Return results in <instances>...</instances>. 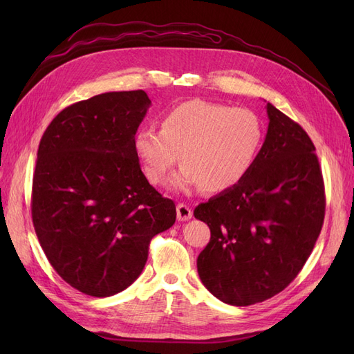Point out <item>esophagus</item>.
Masks as SVG:
<instances>
[{"instance_id": "obj_1", "label": "esophagus", "mask_w": 354, "mask_h": 354, "mask_svg": "<svg viewBox=\"0 0 354 354\" xmlns=\"http://www.w3.org/2000/svg\"><path fill=\"white\" fill-rule=\"evenodd\" d=\"M192 216H194V211H192V208L189 205H186V203H178L177 205V218L180 221H187L192 218Z\"/></svg>"}]
</instances>
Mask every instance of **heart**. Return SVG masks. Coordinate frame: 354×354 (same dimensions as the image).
Wrapping results in <instances>:
<instances>
[{
	"label": "heart",
	"instance_id": "b5f03b06",
	"mask_svg": "<svg viewBox=\"0 0 354 354\" xmlns=\"http://www.w3.org/2000/svg\"><path fill=\"white\" fill-rule=\"evenodd\" d=\"M263 143L264 125L255 112L199 99L165 112L160 130L143 127L134 136L136 155L152 185H162L180 158L183 168L174 186L205 192L236 186L255 165Z\"/></svg>",
	"mask_w": 354,
	"mask_h": 354
}]
</instances>
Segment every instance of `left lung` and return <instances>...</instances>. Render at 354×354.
Listing matches in <instances>:
<instances>
[{
  "label": "left lung",
  "instance_id": "8db88e82",
  "mask_svg": "<svg viewBox=\"0 0 354 354\" xmlns=\"http://www.w3.org/2000/svg\"><path fill=\"white\" fill-rule=\"evenodd\" d=\"M266 109L269 127L250 174L194 211L211 230L196 261L201 282L230 306L283 291L312 254L325 217L313 142L272 103Z\"/></svg>",
  "mask_w": 354,
  "mask_h": 354
}]
</instances>
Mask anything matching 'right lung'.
Masks as SVG:
<instances>
[{"label":"right lung","instance_id":"obj_1","mask_svg":"<svg viewBox=\"0 0 354 354\" xmlns=\"http://www.w3.org/2000/svg\"><path fill=\"white\" fill-rule=\"evenodd\" d=\"M143 90L103 93L63 109L42 136L32 221L63 281L91 297L124 291L155 234L176 223L174 202L149 185L134 136L151 106Z\"/></svg>","mask_w":354,"mask_h":354}]
</instances>
